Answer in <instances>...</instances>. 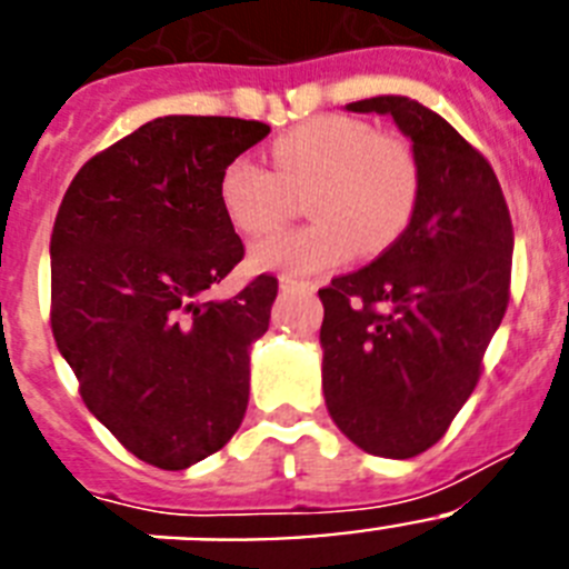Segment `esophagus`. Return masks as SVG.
I'll use <instances>...</instances> for the list:
<instances>
[{
	"label": "esophagus",
	"instance_id": "34e87169",
	"mask_svg": "<svg viewBox=\"0 0 569 569\" xmlns=\"http://www.w3.org/2000/svg\"><path fill=\"white\" fill-rule=\"evenodd\" d=\"M279 288H281V290H296V288L316 290V288H319V284H316V281H296L293 276H281V279H279Z\"/></svg>",
	"mask_w": 569,
	"mask_h": 569
}]
</instances>
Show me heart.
<instances>
[{
  "label": "heart",
  "instance_id": "heart-1",
  "mask_svg": "<svg viewBox=\"0 0 569 569\" xmlns=\"http://www.w3.org/2000/svg\"><path fill=\"white\" fill-rule=\"evenodd\" d=\"M273 170L239 156L219 179L230 222L248 236L270 233L308 196L313 224L256 241L259 270L308 276L330 270L359 250L385 253L407 230L419 202V164L410 148L385 139L353 116H316L281 133L270 148Z\"/></svg>",
  "mask_w": 569,
  "mask_h": 569
}]
</instances>
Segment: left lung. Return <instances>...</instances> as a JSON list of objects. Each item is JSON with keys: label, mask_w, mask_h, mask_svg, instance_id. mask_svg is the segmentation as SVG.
Masks as SVG:
<instances>
[{"label": "left lung", "mask_w": 569, "mask_h": 569, "mask_svg": "<svg viewBox=\"0 0 569 569\" xmlns=\"http://www.w3.org/2000/svg\"><path fill=\"white\" fill-rule=\"evenodd\" d=\"M413 142L419 202L376 261L319 290L330 419L365 453L413 459L447 433L510 301L512 222L490 162L407 97L350 102Z\"/></svg>", "instance_id": "1"}]
</instances>
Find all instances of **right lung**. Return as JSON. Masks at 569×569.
Masks as SVG:
<instances>
[{
	"label": "right lung",
	"mask_w": 569,
	"mask_h": 569,
	"mask_svg": "<svg viewBox=\"0 0 569 569\" xmlns=\"http://www.w3.org/2000/svg\"><path fill=\"white\" fill-rule=\"evenodd\" d=\"M270 133L159 116L82 164L50 236V328L84 405L136 459L184 470L222 450L250 393V345L279 281L204 301L244 256L222 170Z\"/></svg>",
	"instance_id": "right-lung-1"
}]
</instances>
